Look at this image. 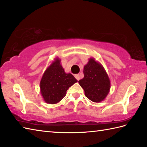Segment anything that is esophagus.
<instances>
[{
	"instance_id": "1",
	"label": "esophagus",
	"mask_w": 147,
	"mask_h": 147,
	"mask_svg": "<svg viewBox=\"0 0 147 147\" xmlns=\"http://www.w3.org/2000/svg\"><path fill=\"white\" fill-rule=\"evenodd\" d=\"M75 78H76V79L78 80V81H79L80 80V74H75Z\"/></svg>"
}]
</instances>
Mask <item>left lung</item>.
<instances>
[{"label":"left lung","mask_w":147,"mask_h":147,"mask_svg":"<svg viewBox=\"0 0 147 147\" xmlns=\"http://www.w3.org/2000/svg\"><path fill=\"white\" fill-rule=\"evenodd\" d=\"M84 78L78 83L90 100L100 102L109 94L111 82L103 65L93 57L89 59L83 69Z\"/></svg>","instance_id":"left-lung-1"}]
</instances>
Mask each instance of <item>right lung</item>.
<instances>
[{
	"label": "right lung",
	"mask_w": 147,
	"mask_h": 147,
	"mask_svg": "<svg viewBox=\"0 0 147 147\" xmlns=\"http://www.w3.org/2000/svg\"><path fill=\"white\" fill-rule=\"evenodd\" d=\"M61 59L55 58L46 69L40 83V93L43 100L49 104H55L66 95V92L77 80L71 73H65Z\"/></svg>",
	"instance_id": "obj_1"
}]
</instances>
